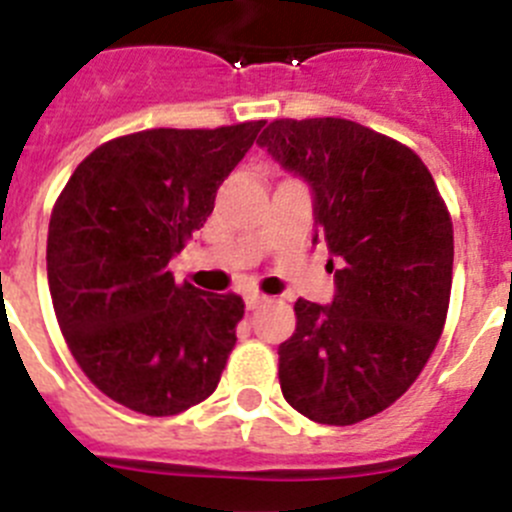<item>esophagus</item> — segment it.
I'll list each match as a JSON object with an SVG mask.
<instances>
[{"instance_id":"1","label":"esophagus","mask_w":512,"mask_h":512,"mask_svg":"<svg viewBox=\"0 0 512 512\" xmlns=\"http://www.w3.org/2000/svg\"><path fill=\"white\" fill-rule=\"evenodd\" d=\"M245 303H247V310H257L262 303H267V298H265V295H260V293H250L245 298Z\"/></svg>"}]
</instances>
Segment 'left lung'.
<instances>
[{"label":"left lung","instance_id":"left-lung-1","mask_svg":"<svg viewBox=\"0 0 512 512\" xmlns=\"http://www.w3.org/2000/svg\"><path fill=\"white\" fill-rule=\"evenodd\" d=\"M257 143L313 186L315 222L338 262L331 308L295 303L280 389L318 424L364 422L417 381L442 336L450 209L412 148L356 121L278 118Z\"/></svg>","mask_w":512,"mask_h":512}]
</instances>
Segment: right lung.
Segmentation results:
<instances>
[{"label": "right lung", "instance_id": "obj_1", "mask_svg": "<svg viewBox=\"0 0 512 512\" xmlns=\"http://www.w3.org/2000/svg\"><path fill=\"white\" fill-rule=\"evenodd\" d=\"M262 126L148 128L105 141L52 207L57 326L95 389L133 412H186L222 379L245 300L176 283L169 260L204 227Z\"/></svg>", "mask_w": 512, "mask_h": 512}]
</instances>
